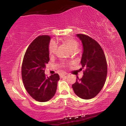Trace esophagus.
<instances>
[{
	"label": "esophagus",
	"mask_w": 126,
	"mask_h": 126,
	"mask_svg": "<svg viewBox=\"0 0 126 126\" xmlns=\"http://www.w3.org/2000/svg\"><path fill=\"white\" fill-rule=\"evenodd\" d=\"M66 75V74H65V73H61V74H60V78H64Z\"/></svg>",
	"instance_id": "esophagus-1"
}]
</instances>
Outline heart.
Returning <instances> with one entry per match:
<instances>
[{
  "mask_svg": "<svg viewBox=\"0 0 126 126\" xmlns=\"http://www.w3.org/2000/svg\"><path fill=\"white\" fill-rule=\"evenodd\" d=\"M62 43L67 46L71 51H76L78 47L77 41L72 38H64L62 40ZM57 50V44L54 41H51L48 46V53L50 55H53L56 53Z\"/></svg>",
  "mask_w": 126,
  "mask_h": 126,
  "instance_id": "1",
  "label": "heart"
}]
</instances>
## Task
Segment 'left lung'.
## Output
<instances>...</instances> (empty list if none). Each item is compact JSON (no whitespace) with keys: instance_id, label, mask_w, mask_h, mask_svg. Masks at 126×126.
<instances>
[{"instance_id":"left-lung-1","label":"left lung","mask_w":126,"mask_h":126,"mask_svg":"<svg viewBox=\"0 0 126 126\" xmlns=\"http://www.w3.org/2000/svg\"><path fill=\"white\" fill-rule=\"evenodd\" d=\"M83 46L80 63L84 69L81 79L77 77L72 85L75 94L79 98H94L103 88L107 75V64L104 53L95 40L84 34H76Z\"/></svg>"}]
</instances>
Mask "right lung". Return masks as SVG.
<instances>
[{"label":"right lung","mask_w":126,"mask_h":126,"mask_svg":"<svg viewBox=\"0 0 126 126\" xmlns=\"http://www.w3.org/2000/svg\"><path fill=\"white\" fill-rule=\"evenodd\" d=\"M51 37L38 36L27 48L22 64V78L26 90L39 102H46L54 96L60 79L57 73L47 77L45 75L48 63V46Z\"/></svg>","instance_id":"1"}]
</instances>
